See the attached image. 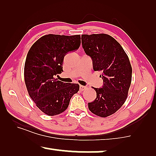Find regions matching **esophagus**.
Instances as JSON below:
<instances>
[{"instance_id":"1","label":"esophagus","mask_w":156,"mask_h":156,"mask_svg":"<svg viewBox=\"0 0 156 156\" xmlns=\"http://www.w3.org/2000/svg\"><path fill=\"white\" fill-rule=\"evenodd\" d=\"M86 88V86H80V90L81 91H83V90H85Z\"/></svg>"}]
</instances>
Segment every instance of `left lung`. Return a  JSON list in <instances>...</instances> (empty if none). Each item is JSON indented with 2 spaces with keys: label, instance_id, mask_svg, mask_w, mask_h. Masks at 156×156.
Returning <instances> with one entry per match:
<instances>
[{
  "label": "left lung",
  "instance_id": "1",
  "mask_svg": "<svg viewBox=\"0 0 156 156\" xmlns=\"http://www.w3.org/2000/svg\"><path fill=\"white\" fill-rule=\"evenodd\" d=\"M81 43L93 61V70L101 72L103 80L101 88H93L97 97L88 103V108L96 115H111L124 104L131 86L132 68L128 56L114 38L106 34H82Z\"/></svg>",
  "mask_w": 156,
  "mask_h": 156
}]
</instances>
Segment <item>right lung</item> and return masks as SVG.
Instances as JSON below:
<instances>
[{
  "label": "right lung",
  "instance_id": "add662e5",
  "mask_svg": "<svg viewBox=\"0 0 156 156\" xmlns=\"http://www.w3.org/2000/svg\"><path fill=\"white\" fill-rule=\"evenodd\" d=\"M80 35L48 34L41 37L28 51L24 77L30 98L41 111L49 116L65 111L78 83L58 81L56 76L63 72V58L80 48Z\"/></svg>",
  "mask_w": 156,
  "mask_h": 156
}]
</instances>
